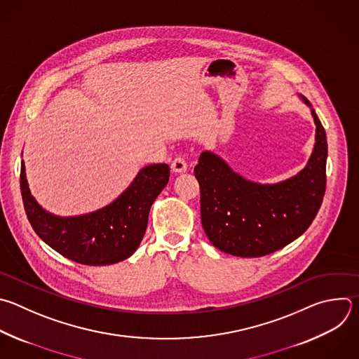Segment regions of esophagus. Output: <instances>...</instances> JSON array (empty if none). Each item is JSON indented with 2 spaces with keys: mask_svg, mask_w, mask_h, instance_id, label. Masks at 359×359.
Here are the masks:
<instances>
[{
  "mask_svg": "<svg viewBox=\"0 0 359 359\" xmlns=\"http://www.w3.org/2000/svg\"><path fill=\"white\" fill-rule=\"evenodd\" d=\"M172 170L176 172V173H183L187 170V163H186V159L183 156H177L173 159L172 162Z\"/></svg>",
  "mask_w": 359,
  "mask_h": 359,
  "instance_id": "1",
  "label": "esophagus"
}]
</instances>
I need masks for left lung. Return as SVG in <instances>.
<instances>
[{
	"label": "left lung",
	"mask_w": 359,
	"mask_h": 359,
	"mask_svg": "<svg viewBox=\"0 0 359 359\" xmlns=\"http://www.w3.org/2000/svg\"><path fill=\"white\" fill-rule=\"evenodd\" d=\"M311 108L310 101L300 95ZM313 154L296 176L261 184L235 173L219 156L203 152L194 176L200 184L201 224L219 251L258 258L282 250L316 218L325 191L327 138L316 111Z\"/></svg>",
	"instance_id": "left-lung-1"
}]
</instances>
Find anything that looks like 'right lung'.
Here are the masks:
<instances>
[{"label":"right lung","instance_id":"obj_1","mask_svg":"<svg viewBox=\"0 0 359 359\" xmlns=\"http://www.w3.org/2000/svg\"><path fill=\"white\" fill-rule=\"evenodd\" d=\"M169 176L166 163L145 166L111 204L76 217L53 215L36 203L28 187L24 162L20 182L27 217L41 240L67 259L102 266L121 262L137 251L152 203L168 184Z\"/></svg>","mask_w":359,"mask_h":359}]
</instances>
